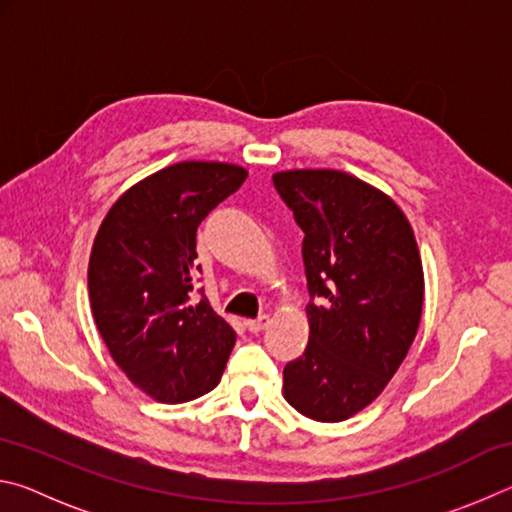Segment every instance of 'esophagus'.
Listing matches in <instances>:
<instances>
[{"instance_id":"obj_1","label":"esophagus","mask_w":512,"mask_h":512,"mask_svg":"<svg viewBox=\"0 0 512 512\" xmlns=\"http://www.w3.org/2000/svg\"><path fill=\"white\" fill-rule=\"evenodd\" d=\"M268 323H271V318H268L266 314L264 316H259V318H253V320H246V327H248V332H253V334H259L262 332L264 327H268Z\"/></svg>"}]
</instances>
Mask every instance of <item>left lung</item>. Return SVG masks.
I'll return each mask as SVG.
<instances>
[{
	"mask_svg": "<svg viewBox=\"0 0 512 512\" xmlns=\"http://www.w3.org/2000/svg\"><path fill=\"white\" fill-rule=\"evenodd\" d=\"M273 185L305 232L309 343L284 366V400L341 422L377 400L418 332L424 275L411 223L350 173L293 169Z\"/></svg>",
	"mask_w": 512,
	"mask_h": 512,
	"instance_id": "left-lung-1",
	"label": "left lung"
}]
</instances>
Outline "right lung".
<instances>
[{"label": "right lung", "instance_id": "1", "mask_svg": "<svg viewBox=\"0 0 512 512\" xmlns=\"http://www.w3.org/2000/svg\"><path fill=\"white\" fill-rule=\"evenodd\" d=\"M228 162H178L117 198L94 239L88 289L110 357L164 404L196 400L219 384L237 334L194 298L196 230L244 185Z\"/></svg>", "mask_w": 512, "mask_h": 512}]
</instances>
